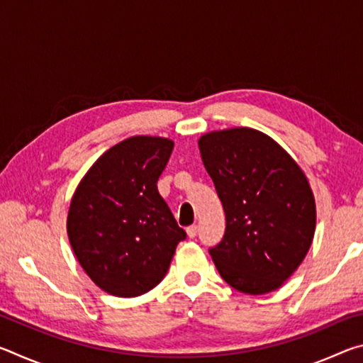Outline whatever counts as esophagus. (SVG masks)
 <instances>
[{"instance_id": "34e87169", "label": "esophagus", "mask_w": 363, "mask_h": 363, "mask_svg": "<svg viewBox=\"0 0 363 363\" xmlns=\"http://www.w3.org/2000/svg\"><path fill=\"white\" fill-rule=\"evenodd\" d=\"M196 233H199V225L192 224V225L187 227V235H189V238H195Z\"/></svg>"}]
</instances>
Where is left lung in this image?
I'll return each instance as SVG.
<instances>
[{
    "mask_svg": "<svg viewBox=\"0 0 363 363\" xmlns=\"http://www.w3.org/2000/svg\"><path fill=\"white\" fill-rule=\"evenodd\" d=\"M225 213L223 240L210 248L235 290H277L299 267L315 232L307 177L281 147L251 128L213 131L199 140Z\"/></svg>",
    "mask_w": 363,
    "mask_h": 363,
    "instance_id": "1",
    "label": "left lung"
}]
</instances>
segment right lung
I'll list each match as a JSON object with an SVG mask.
<instances>
[{
  "instance_id": "add662e5",
  "label": "right lung",
  "mask_w": 363,
  "mask_h": 363,
  "mask_svg": "<svg viewBox=\"0 0 363 363\" xmlns=\"http://www.w3.org/2000/svg\"><path fill=\"white\" fill-rule=\"evenodd\" d=\"M173 147L164 138L123 140L91 167L72 199L67 233L73 253L113 296L155 288L187 237L157 187Z\"/></svg>"
}]
</instances>
